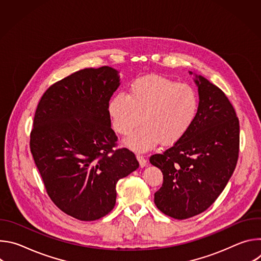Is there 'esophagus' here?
<instances>
[{"mask_svg":"<svg viewBox=\"0 0 261 261\" xmlns=\"http://www.w3.org/2000/svg\"><path fill=\"white\" fill-rule=\"evenodd\" d=\"M136 158H137V160H138V162H139V164H140L141 167H144V166L146 165V159L144 158V156H142V155H140V154H137V155H136Z\"/></svg>","mask_w":261,"mask_h":261,"instance_id":"1","label":"esophagus"}]
</instances>
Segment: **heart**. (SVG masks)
Returning a JSON list of instances; mask_svg holds the SVG:
<instances>
[{
    "label": "heart",
    "mask_w": 261,
    "mask_h": 261,
    "mask_svg": "<svg viewBox=\"0 0 261 261\" xmlns=\"http://www.w3.org/2000/svg\"><path fill=\"white\" fill-rule=\"evenodd\" d=\"M199 110V96L188 84L152 75L134 81L126 93L110 99L108 113L116 132L128 136L126 144L136 152L151 150L161 140L173 144L193 126Z\"/></svg>",
    "instance_id": "heart-1"
}]
</instances>
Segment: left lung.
I'll list each match as a JSON object with an SVG mask.
<instances>
[{"instance_id": "left-lung-1", "label": "left lung", "mask_w": 261, "mask_h": 261, "mask_svg": "<svg viewBox=\"0 0 261 261\" xmlns=\"http://www.w3.org/2000/svg\"><path fill=\"white\" fill-rule=\"evenodd\" d=\"M195 82L199 110L193 126L164 152L150 157L163 173L155 204L177 220L196 216L215 202L233 173L240 152V122L232 104L206 79L198 76Z\"/></svg>"}]
</instances>
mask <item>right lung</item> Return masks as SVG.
Masks as SVG:
<instances>
[{
  "label": "right lung",
  "instance_id": "obj_1",
  "mask_svg": "<svg viewBox=\"0 0 261 261\" xmlns=\"http://www.w3.org/2000/svg\"><path fill=\"white\" fill-rule=\"evenodd\" d=\"M120 86L108 66L86 68L51 85L36 108L30 148L53 202L81 221L116 205L120 178L138 168L133 152L118 146L109 99Z\"/></svg>",
  "mask_w": 261,
  "mask_h": 261
}]
</instances>
